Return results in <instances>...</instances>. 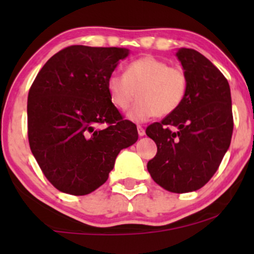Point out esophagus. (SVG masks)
<instances>
[{
	"label": "esophagus",
	"instance_id": "obj_1",
	"mask_svg": "<svg viewBox=\"0 0 254 254\" xmlns=\"http://www.w3.org/2000/svg\"><path fill=\"white\" fill-rule=\"evenodd\" d=\"M137 131H138V135L139 136H144L145 135L144 127H141V125H138V127H137Z\"/></svg>",
	"mask_w": 254,
	"mask_h": 254
}]
</instances>
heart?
<instances>
[{
  "mask_svg": "<svg viewBox=\"0 0 254 254\" xmlns=\"http://www.w3.org/2000/svg\"><path fill=\"white\" fill-rule=\"evenodd\" d=\"M189 78L184 69L147 55L127 64L125 75L113 72L107 78V92L113 106L129 109L133 122H145L159 116L172 115L182 106L188 95Z\"/></svg>",
  "mask_w": 254,
  "mask_h": 254,
  "instance_id": "1",
  "label": "heart"
}]
</instances>
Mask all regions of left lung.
I'll use <instances>...</instances> for the list:
<instances>
[{
  "instance_id": "left-lung-1",
  "label": "left lung",
  "mask_w": 254,
  "mask_h": 254,
  "mask_svg": "<svg viewBox=\"0 0 254 254\" xmlns=\"http://www.w3.org/2000/svg\"><path fill=\"white\" fill-rule=\"evenodd\" d=\"M189 78L182 106L145 129L157 153L148 161L151 178L174 193L196 191L216 173L233 135L232 97L227 78L202 54L180 49Z\"/></svg>"
}]
</instances>
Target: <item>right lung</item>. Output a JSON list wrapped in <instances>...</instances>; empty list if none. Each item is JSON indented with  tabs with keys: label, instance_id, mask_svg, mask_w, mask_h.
I'll return each instance as SVG.
<instances>
[{
	"label": "right lung",
	"instance_id": "add662e5",
	"mask_svg": "<svg viewBox=\"0 0 254 254\" xmlns=\"http://www.w3.org/2000/svg\"><path fill=\"white\" fill-rule=\"evenodd\" d=\"M129 51L71 45L48 61L32 83L27 135L40 170L57 190L83 196L109 178L119 151L138 138L113 106L107 78Z\"/></svg>",
	"mask_w": 254,
	"mask_h": 254
}]
</instances>
